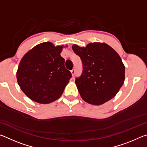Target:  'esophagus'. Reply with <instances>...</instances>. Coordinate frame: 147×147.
Segmentation results:
<instances>
[{
	"label": "esophagus",
	"mask_w": 147,
	"mask_h": 147,
	"mask_svg": "<svg viewBox=\"0 0 147 147\" xmlns=\"http://www.w3.org/2000/svg\"><path fill=\"white\" fill-rule=\"evenodd\" d=\"M71 73H72V75H73V76H74V74H75V73H76V70L74 69H72L71 70Z\"/></svg>",
	"instance_id": "esophagus-1"
}]
</instances>
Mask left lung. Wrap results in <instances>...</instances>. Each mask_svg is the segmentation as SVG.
<instances>
[{"mask_svg": "<svg viewBox=\"0 0 147 147\" xmlns=\"http://www.w3.org/2000/svg\"><path fill=\"white\" fill-rule=\"evenodd\" d=\"M80 57L82 73L75 83L82 98L93 105L111 100L123 85L125 67L115 50L106 43H91L72 47Z\"/></svg>", "mask_w": 147, "mask_h": 147, "instance_id": "left-lung-1", "label": "left lung"}]
</instances>
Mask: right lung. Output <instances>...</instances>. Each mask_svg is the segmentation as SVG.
<instances>
[{
  "instance_id": "1",
  "label": "right lung",
  "mask_w": 147,
  "mask_h": 147,
  "mask_svg": "<svg viewBox=\"0 0 147 147\" xmlns=\"http://www.w3.org/2000/svg\"><path fill=\"white\" fill-rule=\"evenodd\" d=\"M62 46L39 44L22 58L17 72L19 86L33 101L49 104L60 97L72 77L60 53Z\"/></svg>"
}]
</instances>
